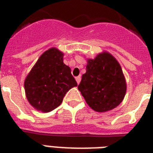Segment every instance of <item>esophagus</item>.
I'll return each instance as SVG.
<instances>
[{"label": "esophagus", "mask_w": 153, "mask_h": 153, "mask_svg": "<svg viewBox=\"0 0 153 153\" xmlns=\"http://www.w3.org/2000/svg\"><path fill=\"white\" fill-rule=\"evenodd\" d=\"M76 80L77 83H78V84H79V83H80V80H81L80 76H76Z\"/></svg>", "instance_id": "esophagus-1"}]
</instances>
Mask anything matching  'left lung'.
I'll return each instance as SVG.
<instances>
[{"mask_svg": "<svg viewBox=\"0 0 153 153\" xmlns=\"http://www.w3.org/2000/svg\"><path fill=\"white\" fill-rule=\"evenodd\" d=\"M78 89L86 103L97 112H106L119 106L125 97L126 83L120 63L107 52L88 59L86 72Z\"/></svg>", "mask_w": 153, "mask_h": 153, "instance_id": "obj_1", "label": "left lung"}]
</instances>
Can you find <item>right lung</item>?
<instances>
[{"mask_svg":"<svg viewBox=\"0 0 153 153\" xmlns=\"http://www.w3.org/2000/svg\"><path fill=\"white\" fill-rule=\"evenodd\" d=\"M63 53L51 48L40 56L24 81L28 102L38 111L47 113L60 106L66 93L77 83L63 63Z\"/></svg>","mask_w":153,"mask_h":153,"instance_id":"add662e5","label":"right lung"}]
</instances>
